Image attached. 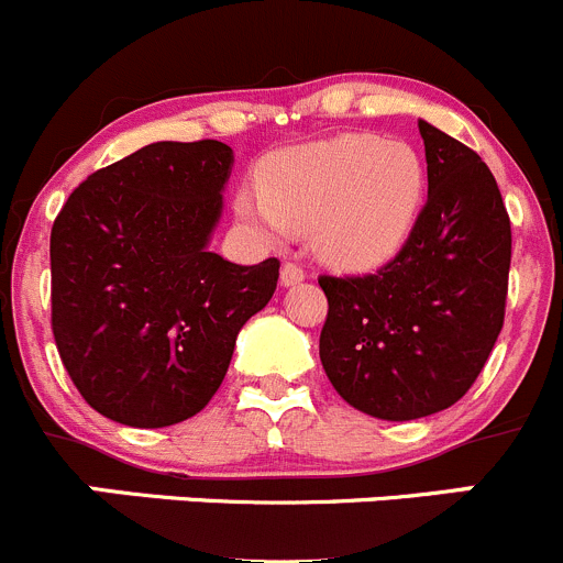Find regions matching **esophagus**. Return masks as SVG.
<instances>
[{"label":"esophagus","mask_w":563,"mask_h":563,"mask_svg":"<svg viewBox=\"0 0 563 563\" xmlns=\"http://www.w3.org/2000/svg\"><path fill=\"white\" fill-rule=\"evenodd\" d=\"M305 280V272H302V266L299 264H291V261H288V264H283V269H280V283L283 286H297V283H302Z\"/></svg>","instance_id":"1"}]
</instances>
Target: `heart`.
<instances>
[{
  "label": "heart",
  "instance_id": "heart-1",
  "mask_svg": "<svg viewBox=\"0 0 563 563\" xmlns=\"http://www.w3.org/2000/svg\"><path fill=\"white\" fill-rule=\"evenodd\" d=\"M258 195L233 200L236 220L261 242L313 233L327 264L365 272L396 258L427 203V162L409 143L379 134H338L275 151L255 173Z\"/></svg>",
  "mask_w": 563,
  "mask_h": 563
}]
</instances>
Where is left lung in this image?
I'll list each match as a JSON object with an SVG mask.
<instances>
[{
  "label": "left lung",
  "instance_id": "1",
  "mask_svg": "<svg viewBox=\"0 0 563 563\" xmlns=\"http://www.w3.org/2000/svg\"><path fill=\"white\" fill-rule=\"evenodd\" d=\"M429 198L407 247L376 275L330 277L319 357L360 412L415 420L449 409L504 327L511 222L482 156L418 120Z\"/></svg>",
  "mask_w": 563,
  "mask_h": 563
}]
</instances>
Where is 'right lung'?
Wrapping results in <instances>:
<instances>
[{"label": "right lung", "mask_w": 563, "mask_h": 563, "mask_svg": "<svg viewBox=\"0 0 563 563\" xmlns=\"http://www.w3.org/2000/svg\"><path fill=\"white\" fill-rule=\"evenodd\" d=\"M231 167L217 140L151 143L92 173L54 220V341L103 418L162 429L198 415L275 294L280 261L209 250Z\"/></svg>", "instance_id": "add662e5"}]
</instances>
